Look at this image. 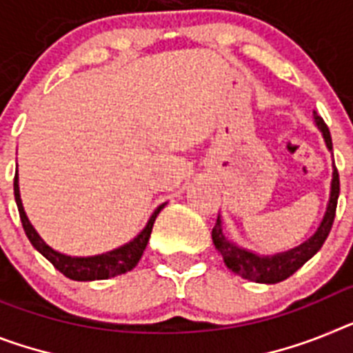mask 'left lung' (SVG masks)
<instances>
[{"mask_svg": "<svg viewBox=\"0 0 353 353\" xmlns=\"http://www.w3.org/2000/svg\"><path fill=\"white\" fill-rule=\"evenodd\" d=\"M314 120H316V125L319 127V131L323 132V138H325L327 147L332 150V138H330V131H328L327 123L323 121V118L316 111H314ZM337 197H339V174H337V168L334 167L330 201H328L327 213H325L323 222L319 224L318 232L314 233L309 241L303 242L298 248H294V250L287 251V253H278L274 256H259V254L241 250L239 245H235L224 236L221 219H217V222H215V226L212 230L213 244L221 251L222 260L228 265V269H232L239 276L256 283L283 282L289 276H292L307 260L312 259L314 254L321 250L323 242L327 241L328 233L332 230L337 208Z\"/></svg>", "mask_w": 353, "mask_h": 353, "instance_id": "left-lung-1", "label": "left lung"}]
</instances>
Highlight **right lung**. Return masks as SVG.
Returning <instances> with one entry per match:
<instances>
[{"mask_svg":"<svg viewBox=\"0 0 353 353\" xmlns=\"http://www.w3.org/2000/svg\"><path fill=\"white\" fill-rule=\"evenodd\" d=\"M14 195H16V204L17 210H19L21 224H23V230H25L26 236H28V241L32 242V245L43 254L44 259L50 260L53 268L57 269V271H61L62 274L66 278H70V280H77V282L108 280V278L118 276V274H123V272L134 269L136 263L140 262L145 248H147L150 232H152L154 221L158 217V213L165 208V204L158 206V210L152 213L150 221L147 222V226H145L143 232L136 236L134 241L129 242V244L121 245V248H118V250L114 251H109V253L79 259V256H68V254H62L59 253V251L52 250V248L37 235V232H35L34 226H32L30 221H28V217H26L25 210H23V203H21L19 197V185H17V174L14 176Z\"/></svg>","mask_w":353,"mask_h":353,"instance_id":"add662e5","label":"right lung"}]
</instances>
